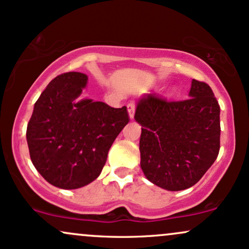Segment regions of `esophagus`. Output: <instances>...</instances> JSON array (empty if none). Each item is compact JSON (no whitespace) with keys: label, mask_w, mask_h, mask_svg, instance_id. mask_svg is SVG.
I'll use <instances>...</instances> for the list:
<instances>
[{"label":"esophagus","mask_w":249,"mask_h":249,"mask_svg":"<svg viewBox=\"0 0 249 249\" xmlns=\"http://www.w3.org/2000/svg\"><path fill=\"white\" fill-rule=\"evenodd\" d=\"M127 111H128V116H130L131 119H133L134 117V112H136V103L130 102L127 104Z\"/></svg>","instance_id":"obj_1"}]
</instances>
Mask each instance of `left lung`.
I'll use <instances>...</instances> for the list:
<instances>
[{
    "label": "left lung",
    "instance_id": "obj_1",
    "mask_svg": "<svg viewBox=\"0 0 249 249\" xmlns=\"http://www.w3.org/2000/svg\"><path fill=\"white\" fill-rule=\"evenodd\" d=\"M142 125L141 166L146 178L167 191L192 187L220 150V105L205 82L192 81L190 98L167 101L150 93L137 105Z\"/></svg>",
    "mask_w": 249,
    "mask_h": 249
}]
</instances>
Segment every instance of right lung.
Wrapping results in <instances>:
<instances>
[{
  "instance_id": "add662e5",
  "label": "right lung",
  "mask_w": 249,
  "mask_h": 249,
  "mask_svg": "<svg viewBox=\"0 0 249 249\" xmlns=\"http://www.w3.org/2000/svg\"><path fill=\"white\" fill-rule=\"evenodd\" d=\"M88 76L65 72L49 83L37 99L28 123L31 161L53 186L75 190L102 172L111 145L130 122L126 107L77 102Z\"/></svg>"
}]
</instances>
